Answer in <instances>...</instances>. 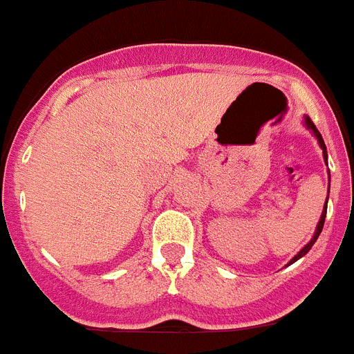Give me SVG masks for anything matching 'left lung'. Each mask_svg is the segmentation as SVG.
Here are the masks:
<instances>
[{
  "mask_svg": "<svg viewBox=\"0 0 354 354\" xmlns=\"http://www.w3.org/2000/svg\"><path fill=\"white\" fill-rule=\"evenodd\" d=\"M305 126H306V129H310L312 133H314V136H315V138H317V143H319V145H321V149H323L324 161H326V165H328V152H326V145H324V140H323V136H321V133H319V131H317V127L314 126V122L310 120V117H305ZM328 174H330V171H328ZM328 195H330V184H328ZM326 205H328V196H326V204H324V209H323V214H321V220H319V223H317V228H315V232H314V236H312L310 243H306V245L303 246V248L299 250V252L296 253V255H294L292 259H290V262H289V264H292V262H296V261H298V259H301L303 255H306V253L310 252V248H312V246H314V243H315V241H317L319 234H321V230H323L324 218H326ZM289 264H287V266H289Z\"/></svg>",
  "mask_w": 354,
  "mask_h": 354,
  "instance_id": "1",
  "label": "left lung"
}]
</instances>
